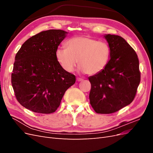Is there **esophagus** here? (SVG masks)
Here are the masks:
<instances>
[{"mask_svg":"<svg viewBox=\"0 0 153 153\" xmlns=\"http://www.w3.org/2000/svg\"><path fill=\"white\" fill-rule=\"evenodd\" d=\"M76 80H77L78 82H81V81H83V80H84V79H83V78L78 77V78H76Z\"/></svg>","mask_w":153,"mask_h":153,"instance_id":"1","label":"esophagus"}]
</instances>
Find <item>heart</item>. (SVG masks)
<instances>
[{
  "instance_id": "heart-1",
  "label": "heart",
  "mask_w": 153,
  "mask_h": 153,
  "mask_svg": "<svg viewBox=\"0 0 153 153\" xmlns=\"http://www.w3.org/2000/svg\"><path fill=\"white\" fill-rule=\"evenodd\" d=\"M66 47H58L55 55L60 66L67 72L74 70L78 59L80 71L96 75L103 70L110 59L109 45L89 36L73 37L67 41Z\"/></svg>"
}]
</instances>
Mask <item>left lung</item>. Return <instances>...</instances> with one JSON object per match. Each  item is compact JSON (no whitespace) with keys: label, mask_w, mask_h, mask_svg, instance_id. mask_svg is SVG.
Listing matches in <instances>:
<instances>
[{"label":"left lung","mask_w":153,"mask_h":153,"mask_svg":"<svg viewBox=\"0 0 153 153\" xmlns=\"http://www.w3.org/2000/svg\"><path fill=\"white\" fill-rule=\"evenodd\" d=\"M111 49L108 64L102 71L89 77L90 103L98 114H112L130 104L140 82L135 51L122 37L106 34Z\"/></svg>","instance_id":"obj_1"}]
</instances>
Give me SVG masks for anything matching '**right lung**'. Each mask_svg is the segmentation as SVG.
<instances>
[{
    "instance_id": "obj_1",
    "label": "right lung",
    "mask_w": 153,
    "mask_h": 153,
    "mask_svg": "<svg viewBox=\"0 0 153 153\" xmlns=\"http://www.w3.org/2000/svg\"><path fill=\"white\" fill-rule=\"evenodd\" d=\"M68 32L51 29L27 39L17 52L11 84L18 102L40 114L55 112L66 90L75 83L73 74L62 68L55 52Z\"/></svg>"
}]
</instances>
